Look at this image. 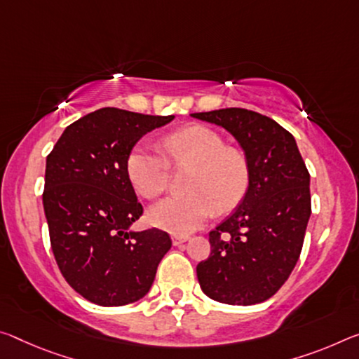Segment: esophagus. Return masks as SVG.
I'll return each mask as SVG.
<instances>
[{
    "instance_id": "34e87169",
    "label": "esophagus",
    "mask_w": 359,
    "mask_h": 359,
    "mask_svg": "<svg viewBox=\"0 0 359 359\" xmlns=\"http://www.w3.org/2000/svg\"><path fill=\"white\" fill-rule=\"evenodd\" d=\"M185 241H189V236H177V235L172 236V244H174V246H179V244L185 243Z\"/></svg>"
}]
</instances>
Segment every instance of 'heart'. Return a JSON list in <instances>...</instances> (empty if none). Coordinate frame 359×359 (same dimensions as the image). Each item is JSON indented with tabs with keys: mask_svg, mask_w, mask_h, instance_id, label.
Listing matches in <instances>:
<instances>
[{
	"mask_svg": "<svg viewBox=\"0 0 359 359\" xmlns=\"http://www.w3.org/2000/svg\"><path fill=\"white\" fill-rule=\"evenodd\" d=\"M164 156L135 147L128 156V175L135 191L156 200L166 191L170 166L191 168L185 196L163 200L149 210L151 225L187 236L210 219L215 210L236 208L249 187V161L244 151L225 145L217 130L190 124L168 134L161 142Z\"/></svg>",
	"mask_w": 359,
	"mask_h": 359,
	"instance_id": "heart-1",
	"label": "heart"
}]
</instances>
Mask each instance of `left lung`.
Returning a JSON list of instances; mask_svg holds the SVG:
<instances>
[{"mask_svg":"<svg viewBox=\"0 0 359 359\" xmlns=\"http://www.w3.org/2000/svg\"><path fill=\"white\" fill-rule=\"evenodd\" d=\"M233 134L249 161L238 209L209 233L210 255L196 275L208 297L254 305L278 292L294 270L311 214L310 174L289 130L246 108L191 113Z\"/></svg>","mask_w":359,"mask_h":359,"instance_id":"1","label":"left lung"}]
</instances>
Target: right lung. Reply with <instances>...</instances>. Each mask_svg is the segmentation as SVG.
Listing matches in <instances>:
<instances>
[{"instance_id": "add662e5", "label": "right lung", "mask_w": 359, "mask_h": 359, "mask_svg": "<svg viewBox=\"0 0 359 359\" xmlns=\"http://www.w3.org/2000/svg\"><path fill=\"white\" fill-rule=\"evenodd\" d=\"M174 119L105 107L72 123L46 158L43 206L62 276L89 302L133 304L170 249L166 231H128L144 208L128 175L142 135Z\"/></svg>"}]
</instances>
